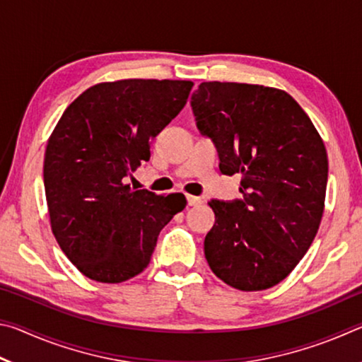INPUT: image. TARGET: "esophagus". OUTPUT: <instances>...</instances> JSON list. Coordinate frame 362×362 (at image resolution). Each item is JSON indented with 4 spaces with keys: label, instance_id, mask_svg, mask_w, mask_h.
<instances>
[{
    "label": "esophagus",
    "instance_id": "obj_1",
    "mask_svg": "<svg viewBox=\"0 0 362 362\" xmlns=\"http://www.w3.org/2000/svg\"><path fill=\"white\" fill-rule=\"evenodd\" d=\"M187 203H188V206H198V204L203 203V201H201V198H198V196L188 194L187 196Z\"/></svg>",
    "mask_w": 362,
    "mask_h": 362
}]
</instances>
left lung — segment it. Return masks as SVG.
<instances>
[{"label":"left lung","mask_w":362,"mask_h":362,"mask_svg":"<svg viewBox=\"0 0 362 362\" xmlns=\"http://www.w3.org/2000/svg\"><path fill=\"white\" fill-rule=\"evenodd\" d=\"M196 126L212 139L225 175L241 174V199H212L206 235L211 269L240 291H265L297 267L320 228L327 151L302 107L276 88L201 83Z\"/></svg>","instance_id":"8db88e82"}]
</instances>
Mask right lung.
Returning a JSON list of instances; mask_svg holds the SVG:
<instances>
[{"label":"right lung","instance_id":"obj_1","mask_svg":"<svg viewBox=\"0 0 362 362\" xmlns=\"http://www.w3.org/2000/svg\"><path fill=\"white\" fill-rule=\"evenodd\" d=\"M192 81L119 79L73 100L45 153V189L60 249L97 283L148 267L158 235L185 209L182 193L134 189L126 179L150 159V142L185 107Z\"/></svg>","mask_w":362,"mask_h":362}]
</instances>
